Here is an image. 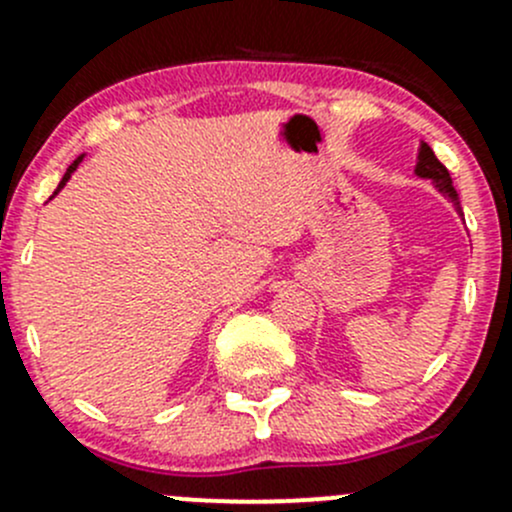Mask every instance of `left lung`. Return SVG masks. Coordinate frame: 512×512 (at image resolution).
<instances>
[{
  "label": "left lung",
  "instance_id": "left-lung-1",
  "mask_svg": "<svg viewBox=\"0 0 512 512\" xmlns=\"http://www.w3.org/2000/svg\"><path fill=\"white\" fill-rule=\"evenodd\" d=\"M416 175H418V178L433 180V185H436V188L441 190V193L446 195V198L451 200L453 205H456L458 213H461V203H458V193H456V188H453L451 173H448L446 165H443L441 160L436 158V153L431 151V146H428V143H421V148H418Z\"/></svg>",
  "mask_w": 512,
  "mask_h": 512
}]
</instances>
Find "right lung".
I'll list each match as a JSON object with an SVG mask.
<instances>
[{
    "label": "right lung",
    "instance_id": "obj_1",
    "mask_svg": "<svg viewBox=\"0 0 512 512\" xmlns=\"http://www.w3.org/2000/svg\"><path fill=\"white\" fill-rule=\"evenodd\" d=\"M81 160H84V156H79V158H76V160H74V163H71V165H69V168H66L64 178H61V183H59V188H56V193H59V190H61V188H64V185H66V183H69L71 173H74V170H76V168H79V163H81ZM56 193H54V195H56Z\"/></svg>",
    "mask_w": 512,
    "mask_h": 512
}]
</instances>
